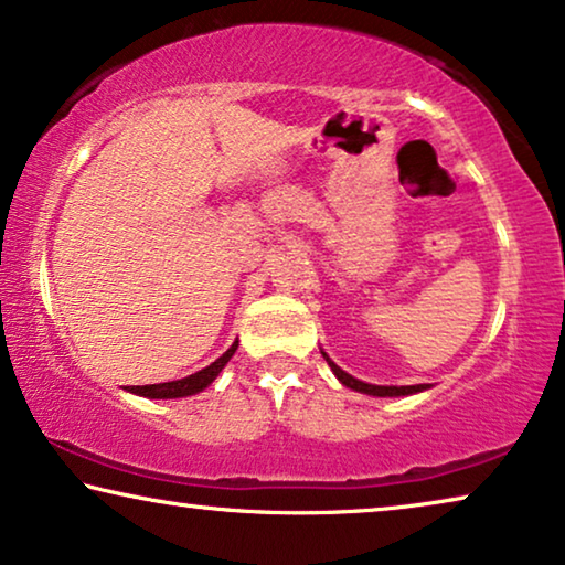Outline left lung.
Instances as JSON below:
<instances>
[{"label": "left lung", "mask_w": 565, "mask_h": 565, "mask_svg": "<svg viewBox=\"0 0 565 565\" xmlns=\"http://www.w3.org/2000/svg\"><path fill=\"white\" fill-rule=\"evenodd\" d=\"M322 355L327 360V365L332 367V373L337 375V381L342 385H348L350 391H358V393H365V395H375V398H398V395H414V393H424L431 388L428 383H420V385H373V383H365V381H358V377H352L350 373H344L340 365L332 363V358L327 355L322 350Z\"/></svg>", "instance_id": "obj_1"}]
</instances>
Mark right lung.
Listing matches in <instances>:
<instances>
[{"label": "right lung", "mask_w": 565, "mask_h": 565, "mask_svg": "<svg viewBox=\"0 0 565 565\" xmlns=\"http://www.w3.org/2000/svg\"><path fill=\"white\" fill-rule=\"evenodd\" d=\"M238 350V340H235L228 350L223 352L215 363H210L207 367L198 370L188 377H180V381H170V383H157V385H129V393L134 395H145V398H188V395H195L200 391H205L210 383L221 375V370L228 365V360L235 355Z\"/></svg>", "instance_id": "1"}]
</instances>
